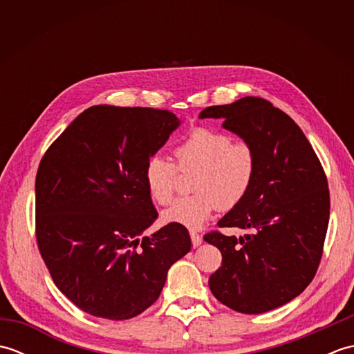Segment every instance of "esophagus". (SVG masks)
Here are the masks:
<instances>
[{"label": "esophagus", "mask_w": 354, "mask_h": 354, "mask_svg": "<svg viewBox=\"0 0 354 354\" xmlns=\"http://www.w3.org/2000/svg\"><path fill=\"white\" fill-rule=\"evenodd\" d=\"M190 237H192V243H193V248H198L202 245V236H199L198 232L192 231L190 232Z\"/></svg>", "instance_id": "34e87169"}]
</instances>
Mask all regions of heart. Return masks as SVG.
<instances>
[{"mask_svg": "<svg viewBox=\"0 0 354 354\" xmlns=\"http://www.w3.org/2000/svg\"><path fill=\"white\" fill-rule=\"evenodd\" d=\"M181 171L194 170L192 196L176 199L164 209L165 223L199 230L217 208L231 209L250 193L257 170L254 149L230 135L196 126L185 133L173 150ZM147 192L158 204H169L176 189L178 169L167 156L153 153L145 165Z\"/></svg>", "mask_w": 354, "mask_h": 354, "instance_id": "b5f03b06", "label": "heart"}]
</instances>
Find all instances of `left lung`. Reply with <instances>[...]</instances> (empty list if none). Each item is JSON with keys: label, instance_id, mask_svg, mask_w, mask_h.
<instances>
[{"label": "left lung", "instance_id": "1", "mask_svg": "<svg viewBox=\"0 0 354 354\" xmlns=\"http://www.w3.org/2000/svg\"><path fill=\"white\" fill-rule=\"evenodd\" d=\"M199 118L223 120L225 129L248 142L257 160L250 193L217 222L245 234L204 236L222 252L209 289L240 313L277 309L317 274L330 214L324 170L298 124L260 97L208 106Z\"/></svg>", "mask_w": 354, "mask_h": 354}]
</instances>
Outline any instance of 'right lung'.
<instances>
[{"label":"right lung","instance_id":"obj_1","mask_svg":"<svg viewBox=\"0 0 354 354\" xmlns=\"http://www.w3.org/2000/svg\"><path fill=\"white\" fill-rule=\"evenodd\" d=\"M183 122L152 108L91 106L59 135L36 173V239L53 281L97 318L131 319L152 306L167 270L190 251L187 228L149 237L156 209L145 165Z\"/></svg>","mask_w":354,"mask_h":354}]
</instances>
